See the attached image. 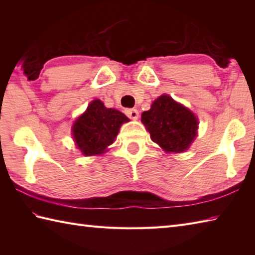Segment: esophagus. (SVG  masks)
Wrapping results in <instances>:
<instances>
[{
  "instance_id": "34e87169",
  "label": "esophagus",
  "mask_w": 255,
  "mask_h": 255,
  "mask_svg": "<svg viewBox=\"0 0 255 255\" xmlns=\"http://www.w3.org/2000/svg\"><path fill=\"white\" fill-rule=\"evenodd\" d=\"M126 115L130 119L136 121L139 117V112L137 110H134V108H128V110H126Z\"/></svg>"
}]
</instances>
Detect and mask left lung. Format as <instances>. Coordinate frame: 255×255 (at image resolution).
I'll list each match as a JSON object with an SVG mask.
<instances>
[{
	"mask_svg": "<svg viewBox=\"0 0 255 255\" xmlns=\"http://www.w3.org/2000/svg\"><path fill=\"white\" fill-rule=\"evenodd\" d=\"M141 122L152 141L165 152L180 153L189 148L197 136L198 119L187 107L163 94L143 112Z\"/></svg>",
	"mask_w": 255,
	"mask_h": 255,
	"instance_id": "8db88e82",
	"label": "left lung"
}]
</instances>
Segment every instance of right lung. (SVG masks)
Segmentation results:
<instances>
[{
  "mask_svg": "<svg viewBox=\"0 0 255 255\" xmlns=\"http://www.w3.org/2000/svg\"><path fill=\"white\" fill-rule=\"evenodd\" d=\"M128 122L129 118L122 112L107 108L102 101L94 100L73 124L74 142L86 156L102 154L114 142L122 125Z\"/></svg>",
  "mask_w": 255,
  "mask_h": 255,
  "instance_id": "obj_1",
  "label": "right lung"
}]
</instances>
